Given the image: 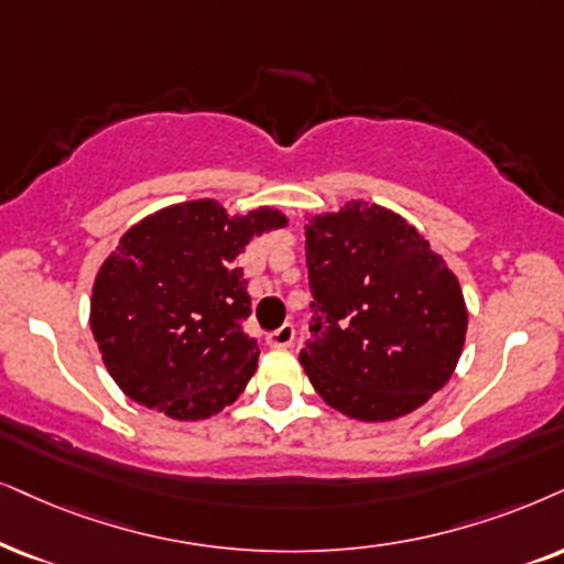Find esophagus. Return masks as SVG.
<instances>
[{"label":"esophagus","mask_w":564,"mask_h":564,"mask_svg":"<svg viewBox=\"0 0 564 564\" xmlns=\"http://www.w3.org/2000/svg\"><path fill=\"white\" fill-rule=\"evenodd\" d=\"M291 344H294V325H291V323L281 325V327H278V330H273V333H268V346H273V348H289Z\"/></svg>","instance_id":"1"}]
</instances>
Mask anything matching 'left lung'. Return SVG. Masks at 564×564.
Wrapping results in <instances>:
<instances>
[{
  "label": "left lung",
  "instance_id": "8db88e82",
  "mask_svg": "<svg viewBox=\"0 0 564 564\" xmlns=\"http://www.w3.org/2000/svg\"><path fill=\"white\" fill-rule=\"evenodd\" d=\"M315 302L299 354L323 401L359 422H390L451 380L468 312L458 278L409 220L351 199L306 224Z\"/></svg>",
  "mask_w": 564,
  "mask_h": 564
}]
</instances>
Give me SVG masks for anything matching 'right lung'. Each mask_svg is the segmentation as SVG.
<instances>
[{
    "instance_id": "1",
    "label": "right lung",
    "mask_w": 564,
    "mask_h": 564,
    "mask_svg": "<svg viewBox=\"0 0 564 564\" xmlns=\"http://www.w3.org/2000/svg\"><path fill=\"white\" fill-rule=\"evenodd\" d=\"M273 208L229 216L216 199L163 208L119 241L93 283L90 330L113 382L180 422L218 413L258 367L239 254L281 229Z\"/></svg>"
}]
</instances>
